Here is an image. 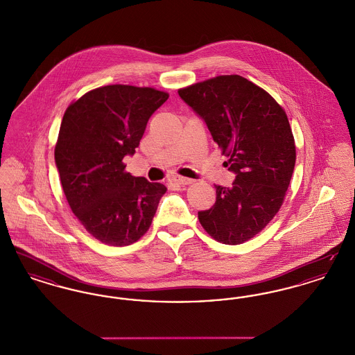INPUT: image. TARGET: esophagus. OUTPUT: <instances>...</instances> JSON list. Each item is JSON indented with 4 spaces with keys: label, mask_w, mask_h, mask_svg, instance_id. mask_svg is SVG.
Wrapping results in <instances>:
<instances>
[{
    "label": "esophagus",
    "mask_w": 355,
    "mask_h": 355,
    "mask_svg": "<svg viewBox=\"0 0 355 355\" xmlns=\"http://www.w3.org/2000/svg\"><path fill=\"white\" fill-rule=\"evenodd\" d=\"M173 182L177 185H190V184H193V180L185 178V177H174Z\"/></svg>",
    "instance_id": "1"
}]
</instances>
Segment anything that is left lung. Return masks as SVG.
Here are the masks:
<instances>
[{
    "label": "left lung",
    "instance_id": "left-lung-1",
    "mask_svg": "<svg viewBox=\"0 0 355 355\" xmlns=\"http://www.w3.org/2000/svg\"><path fill=\"white\" fill-rule=\"evenodd\" d=\"M178 94L205 119L236 174L230 189L216 185V203L198 211L200 223L220 243H243L268 226L286 197L297 154L286 112L238 74L181 87Z\"/></svg>",
    "mask_w": 355,
    "mask_h": 355
}]
</instances>
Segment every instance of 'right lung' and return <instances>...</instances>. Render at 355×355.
Here are the masks:
<instances>
[{"mask_svg": "<svg viewBox=\"0 0 355 355\" xmlns=\"http://www.w3.org/2000/svg\"><path fill=\"white\" fill-rule=\"evenodd\" d=\"M168 98L149 86L106 85L65 110L54 148L62 190L86 232L105 245L128 246L145 236L168 190L130 175L122 162Z\"/></svg>", "mask_w": 355, "mask_h": 355, "instance_id": "obj_1", "label": "right lung"}]
</instances>
